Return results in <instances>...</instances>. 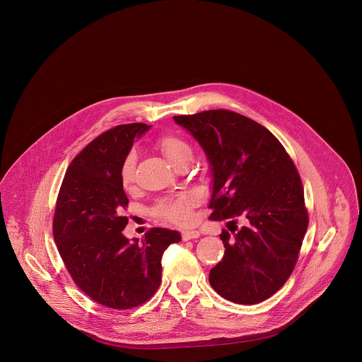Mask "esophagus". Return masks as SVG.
Here are the masks:
<instances>
[{
	"label": "esophagus",
	"instance_id": "obj_1",
	"mask_svg": "<svg viewBox=\"0 0 362 362\" xmlns=\"http://www.w3.org/2000/svg\"><path fill=\"white\" fill-rule=\"evenodd\" d=\"M201 236L199 230H183L182 232V239L185 241L191 240V239H197Z\"/></svg>",
	"mask_w": 362,
	"mask_h": 362
}]
</instances>
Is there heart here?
Here are the masks:
<instances>
[{"instance_id":"heart-1","label":"heart","mask_w":362,"mask_h":362,"mask_svg":"<svg viewBox=\"0 0 362 362\" xmlns=\"http://www.w3.org/2000/svg\"><path fill=\"white\" fill-rule=\"evenodd\" d=\"M157 146L165 156L168 163L173 165L185 156L191 155V148L186 141L175 136H164L157 141ZM137 155L130 152L124 157L121 167V182L124 187L134 183L136 179ZM197 204V197L191 192H183L175 198L163 199L157 204L156 214L173 224H187L191 220V209Z\"/></svg>"}]
</instances>
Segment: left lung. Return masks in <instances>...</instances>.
<instances>
[{
    "instance_id": "left-lung-1",
    "label": "left lung",
    "mask_w": 362,
    "mask_h": 362,
    "mask_svg": "<svg viewBox=\"0 0 362 362\" xmlns=\"http://www.w3.org/2000/svg\"><path fill=\"white\" fill-rule=\"evenodd\" d=\"M206 156L211 173L210 220L230 218L220 239L224 258L209 274L211 288L238 304H257L292 274L308 214L301 179L273 133L244 115L210 110L173 117ZM233 218H241L238 228ZM231 226L229 227L228 225Z\"/></svg>"
}]
</instances>
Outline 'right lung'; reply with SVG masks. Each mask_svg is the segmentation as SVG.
<instances>
[{"instance_id":"add662e5","label":"right lung","mask_w":362,"mask_h":362,"mask_svg":"<svg viewBox=\"0 0 362 362\" xmlns=\"http://www.w3.org/2000/svg\"><path fill=\"white\" fill-rule=\"evenodd\" d=\"M149 127L121 124L95 138L70 163L57 199L52 233L61 258L86 296L114 310L134 308L155 294L163 254L182 239L167 228L151 229L141 241L122 232L129 223L122 216L129 204L122 163Z\"/></svg>"}]
</instances>
